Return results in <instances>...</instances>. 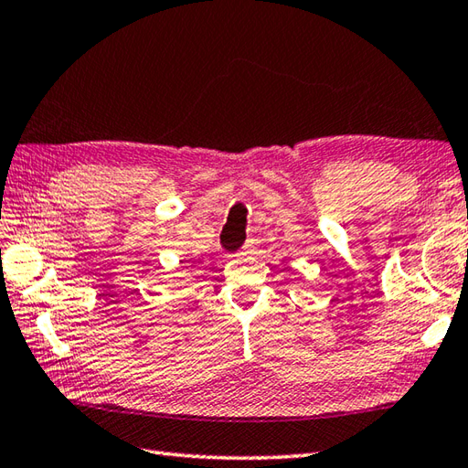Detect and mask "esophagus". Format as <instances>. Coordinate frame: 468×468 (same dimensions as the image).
I'll return each instance as SVG.
<instances>
[{"label": "esophagus", "instance_id": "34e87169", "mask_svg": "<svg viewBox=\"0 0 468 468\" xmlns=\"http://www.w3.org/2000/svg\"><path fill=\"white\" fill-rule=\"evenodd\" d=\"M254 246H256V240H254V238H248L246 244L242 246V254H250V252H254Z\"/></svg>", "mask_w": 468, "mask_h": 468}]
</instances>
